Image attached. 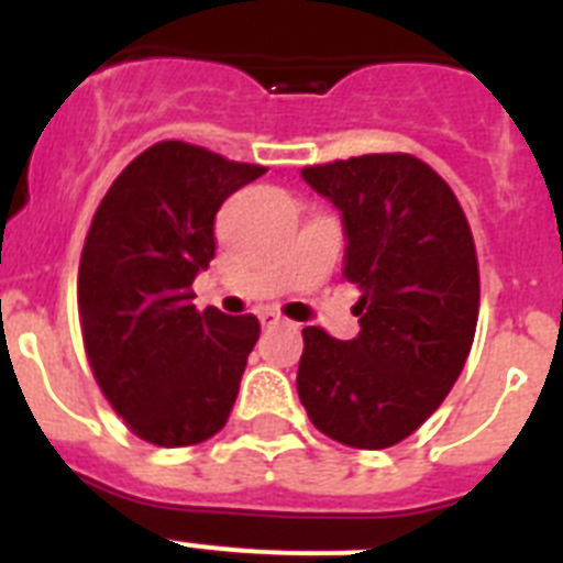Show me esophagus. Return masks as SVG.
<instances>
[{
	"label": "esophagus",
	"instance_id": "1",
	"mask_svg": "<svg viewBox=\"0 0 563 563\" xmlns=\"http://www.w3.org/2000/svg\"><path fill=\"white\" fill-rule=\"evenodd\" d=\"M258 321H262V327L290 324V321H287V318H282V312H276V310H262L258 312Z\"/></svg>",
	"mask_w": 563,
	"mask_h": 563
}]
</instances>
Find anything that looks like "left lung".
Returning <instances> with one entry per match:
<instances>
[{
  "instance_id": "left-lung-1",
  "label": "left lung",
  "mask_w": 563,
  "mask_h": 563,
  "mask_svg": "<svg viewBox=\"0 0 563 563\" xmlns=\"http://www.w3.org/2000/svg\"><path fill=\"white\" fill-rule=\"evenodd\" d=\"M341 211L343 278L361 332L305 327L298 397L312 426L352 449H389L429 420L467 361L479 267L465 213L411 154H363L301 172Z\"/></svg>"
}]
</instances>
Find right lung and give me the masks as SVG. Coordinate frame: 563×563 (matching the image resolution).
I'll return each instance as SVG.
<instances>
[{
    "instance_id": "right-lung-1",
    "label": "right lung",
    "mask_w": 563,
    "mask_h": 563,
    "mask_svg": "<svg viewBox=\"0 0 563 563\" xmlns=\"http://www.w3.org/2000/svg\"><path fill=\"white\" fill-rule=\"evenodd\" d=\"M265 172L191 143H154L92 217L78 267L84 350L103 397L152 445H197L231 415L258 321L197 312L191 285L217 251L222 202Z\"/></svg>"
}]
</instances>
